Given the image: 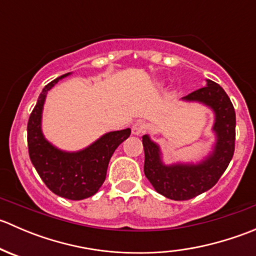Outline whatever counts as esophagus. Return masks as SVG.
<instances>
[{
	"label": "esophagus",
	"instance_id": "esophagus-1",
	"mask_svg": "<svg viewBox=\"0 0 256 256\" xmlns=\"http://www.w3.org/2000/svg\"><path fill=\"white\" fill-rule=\"evenodd\" d=\"M147 130V125L144 121H136L135 124L132 125V134L134 135H141V134H144V131Z\"/></svg>",
	"mask_w": 256,
	"mask_h": 256
}]
</instances>
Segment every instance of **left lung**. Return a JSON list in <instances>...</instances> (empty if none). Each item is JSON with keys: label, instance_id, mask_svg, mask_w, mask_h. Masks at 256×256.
I'll return each instance as SVG.
<instances>
[{"label": "left lung", "instance_id": "1", "mask_svg": "<svg viewBox=\"0 0 256 256\" xmlns=\"http://www.w3.org/2000/svg\"><path fill=\"white\" fill-rule=\"evenodd\" d=\"M183 99L200 102L214 110L216 144L213 154L200 164L164 166L160 158L158 146L147 135L142 136L144 176L160 194L174 200H190L210 190L224 174L236 150V112L220 85L207 80L204 88Z\"/></svg>", "mask_w": 256, "mask_h": 256}]
</instances>
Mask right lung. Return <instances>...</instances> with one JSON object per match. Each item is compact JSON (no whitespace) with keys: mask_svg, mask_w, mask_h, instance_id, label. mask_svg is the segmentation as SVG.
<instances>
[{"mask_svg":"<svg viewBox=\"0 0 256 256\" xmlns=\"http://www.w3.org/2000/svg\"><path fill=\"white\" fill-rule=\"evenodd\" d=\"M66 76L69 73L52 80L43 88L28 120V152L33 166L52 192L68 200H80L99 190L106 178L114 151L130 136L131 130L125 128L106 134L79 152H63L52 146L40 130L43 104L48 90Z\"/></svg>","mask_w":256,"mask_h":256,"instance_id":"add662e5","label":"right lung"}]
</instances>
